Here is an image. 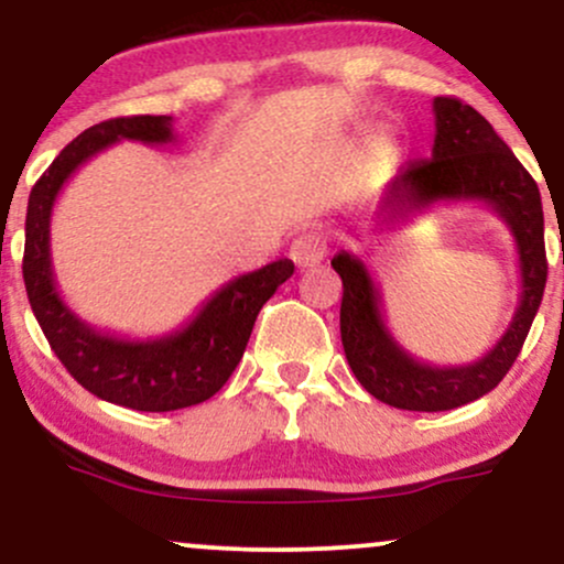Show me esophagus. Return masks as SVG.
Here are the masks:
<instances>
[{
  "label": "esophagus",
  "mask_w": 564,
  "mask_h": 564,
  "mask_svg": "<svg viewBox=\"0 0 564 564\" xmlns=\"http://www.w3.org/2000/svg\"><path fill=\"white\" fill-rule=\"evenodd\" d=\"M289 257L294 260V264L300 270L315 268V264H318L323 257H326V241H323L321 232H315V230L300 232V236L291 241Z\"/></svg>",
  "instance_id": "esophagus-1"
}]
</instances>
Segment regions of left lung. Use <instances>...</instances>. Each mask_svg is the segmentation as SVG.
Returning <instances> with one entry per match:
<instances>
[{
	"label": "left lung",
	"mask_w": 564,
	"mask_h": 564,
	"mask_svg": "<svg viewBox=\"0 0 564 564\" xmlns=\"http://www.w3.org/2000/svg\"><path fill=\"white\" fill-rule=\"evenodd\" d=\"M432 159L408 161L394 172L381 196V212L411 215L451 200H480L490 206L517 246L520 302L509 328L482 358L467 366L422 364L398 345L387 328L379 286L360 257L339 251L332 268L339 273V328L347 364L373 398L403 411H451L488 394L507 377L541 307L546 286L543 206L535 180L496 134L488 119L456 100L435 97Z\"/></svg>",
	"instance_id": "obj_1"
}]
</instances>
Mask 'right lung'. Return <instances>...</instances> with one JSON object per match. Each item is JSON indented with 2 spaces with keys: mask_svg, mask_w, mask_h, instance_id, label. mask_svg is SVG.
Masks as SVG:
<instances>
[{
  "mask_svg": "<svg viewBox=\"0 0 564 564\" xmlns=\"http://www.w3.org/2000/svg\"><path fill=\"white\" fill-rule=\"evenodd\" d=\"M121 140L166 145L177 140V134L172 132V116H124L84 129L79 138L68 142L31 187L23 281L50 347L84 390L132 411H177L204 403L223 390L243 358L262 304L294 275V262L275 260L254 273L232 278L172 334L129 339L97 332L84 323L57 291L50 254V219L63 185L74 172Z\"/></svg>",
  "mask_w": 564,
  "mask_h": 564,
  "instance_id": "add662e5",
  "label": "right lung"
}]
</instances>
